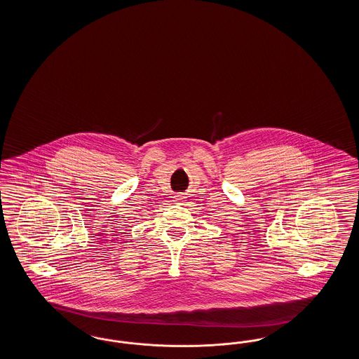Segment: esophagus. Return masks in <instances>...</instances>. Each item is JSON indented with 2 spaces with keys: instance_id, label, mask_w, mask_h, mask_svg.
Returning a JSON list of instances; mask_svg holds the SVG:
<instances>
[{
  "instance_id": "obj_1",
  "label": "esophagus",
  "mask_w": 359,
  "mask_h": 359,
  "mask_svg": "<svg viewBox=\"0 0 359 359\" xmlns=\"http://www.w3.org/2000/svg\"><path fill=\"white\" fill-rule=\"evenodd\" d=\"M174 201L175 203H177V204H182L183 201H185V196L183 194H179V195L174 196Z\"/></svg>"
}]
</instances>
